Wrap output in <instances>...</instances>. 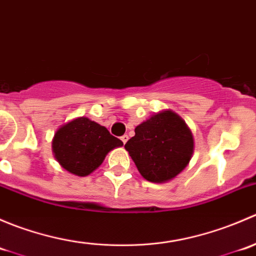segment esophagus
I'll use <instances>...</instances> for the list:
<instances>
[{
  "mask_svg": "<svg viewBox=\"0 0 256 256\" xmlns=\"http://www.w3.org/2000/svg\"><path fill=\"white\" fill-rule=\"evenodd\" d=\"M128 135H124V136H121V141H122L124 144H126V142H128Z\"/></svg>",
  "mask_w": 256,
  "mask_h": 256,
  "instance_id": "34e87169",
  "label": "esophagus"
}]
</instances>
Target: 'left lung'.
Listing matches in <instances>:
<instances>
[{"label":"left lung","instance_id":"1","mask_svg":"<svg viewBox=\"0 0 256 256\" xmlns=\"http://www.w3.org/2000/svg\"><path fill=\"white\" fill-rule=\"evenodd\" d=\"M141 176L150 182L172 180L192 158L194 141L190 128L171 110L152 115L125 144Z\"/></svg>","mask_w":256,"mask_h":256}]
</instances>
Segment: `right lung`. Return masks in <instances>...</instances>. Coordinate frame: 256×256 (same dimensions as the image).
Instances as JSON below:
<instances>
[{"label":"right lung","instance_id":"1","mask_svg":"<svg viewBox=\"0 0 256 256\" xmlns=\"http://www.w3.org/2000/svg\"><path fill=\"white\" fill-rule=\"evenodd\" d=\"M122 144L106 128L88 118H78L56 130L52 150L64 170L84 177L95 171L112 148Z\"/></svg>","mask_w":256,"mask_h":256}]
</instances>
